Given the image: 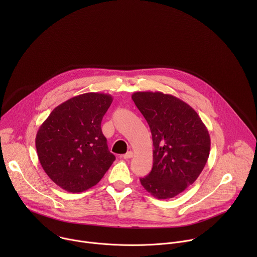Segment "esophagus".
<instances>
[{
	"label": "esophagus",
	"instance_id": "1",
	"mask_svg": "<svg viewBox=\"0 0 257 257\" xmlns=\"http://www.w3.org/2000/svg\"><path fill=\"white\" fill-rule=\"evenodd\" d=\"M123 158H124L125 160H129V159L133 158V153H132V152H128V153H126V154L123 156Z\"/></svg>",
	"mask_w": 257,
	"mask_h": 257
}]
</instances>
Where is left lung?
<instances>
[{
    "label": "left lung",
    "mask_w": 257,
    "mask_h": 257,
    "mask_svg": "<svg viewBox=\"0 0 257 257\" xmlns=\"http://www.w3.org/2000/svg\"><path fill=\"white\" fill-rule=\"evenodd\" d=\"M132 99L149 123L154 143L152 172L140 179L158 199L184 191L202 172L210 151V137L198 114L185 101L157 91H137Z\"/></svg>",
    "instance_id": "left-lung-1"
}]
</instances>
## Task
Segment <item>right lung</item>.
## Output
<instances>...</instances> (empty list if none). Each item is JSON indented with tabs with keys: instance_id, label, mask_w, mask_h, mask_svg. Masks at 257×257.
<instances>
[{
	"instance_id": "right-lung-1",
	"label": "right lung",
	"mask_w": 257,
	"mask_h": 257,
	"mask_svg": "<svg viewBox=\"0 0 257 257\" xmlns=\"http://www.w3.org/2000/svg\"><path fill=\"white\" fill-rule=\"evenodd\" d=\"M113 101L106 93L87 92L53 109L35 137L40 163L62 189L83 192L96 185L115 161L100 123Z\"/></svg>"
}]
</instances>
